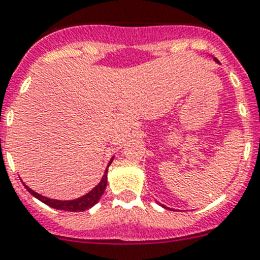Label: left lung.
<instances>
[{
    "label": "left lung",
    "mask_w": 260,
    "mask_h": 260,
    "mask_svg": "<svg viewBox=\"0 0 260 260\" xmlns=\"http://www.w3.org/2000/svg\"><path fill=\"white\" fill-rule=\"evenodd\" d=\"M214 60H215V62H218V60L215 59V58H214ZM218 63H219V62H218ZM161 206H162V208H167V206H164V205H161Z\"/></svg>",
    "instance_id": "obj_1"
}]
</instances>
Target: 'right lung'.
<instances>
[{
  "mask_svg": "<svg viewBox=\"0 0 260 260\" xmlns=\"http://www.w3.org/2000/svg\"><path fill=\"white\" fill-rule=\"evenodd\" d=\"M112 160H113V157L111 158L108 167L111 165ZM107 172H108V169H106V172H104L103 177H102L100 182L96 185V186L93 187L92 190L88 191V193L84 194V196H82V197L75 198V200H69V201L52 200V198L45 197V196H42V194H38L37 191L30 189L27 185H25V187L29 190V193L31 194V196H34L37 200H39L41 202H43V204L49 205L50 208L58 209V210H64V211H84L87 210V209L92 208L95 204H98V201H99L100 197L103 196L107 186Z\"/></svg>",
  "mask_w": 260,
  "mask_h": 260,
  "instance_id": "obj_1",
  "label": "right lung"
}]
</instances>
